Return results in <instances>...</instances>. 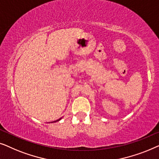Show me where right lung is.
<instances>
[{
  "mask_svg": "<svg viewBox=\"0 0 159 159\" xmlns=\"http://www.w3.org/2000/svg\"><path fill=\"white\" fill-rule=\"evenodd\" d=\"M60 119H61V118H60ZM60 119H59V120H56V121H54V122H57V121H59V120H60Z\"/></svg>",
  "mask_w": 159,
  "mask_h": 159,
  "instance_id": "1",
  "label": "right lung"
}]
</instances>
